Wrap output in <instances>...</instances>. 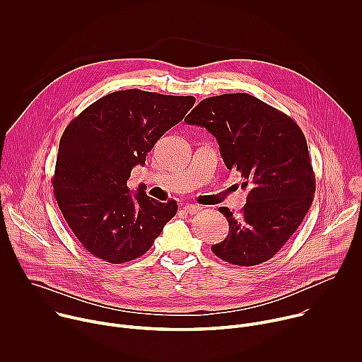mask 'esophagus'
<instances>
[{"label":"esophagus","mask_w":362,"mask_h":362,"mask_svg":"<svg viewBox=\"0 0 362 362\" xmlns=\"http://www.w3.org/2000/svg\"><path fill=\"white\" fill-rule=\"evenodd\" d=\"M200 211H202V208H200V206H197V204H186L185 208H183V212L187 214V215H196Z\"/></svg>","instance_id":"obj_1"}]
</instances>
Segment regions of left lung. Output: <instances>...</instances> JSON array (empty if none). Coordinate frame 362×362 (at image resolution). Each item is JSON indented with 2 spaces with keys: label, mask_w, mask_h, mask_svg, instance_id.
<instances>
[{
  "label": "left lung",
  "mask_w": 362,
  "mask_h": 362,
  "mask_svg": "<svg viewBox=\"0 0 362 362\" xmlns=\"http://www.w3.org/2000/svg\"><path fill=\"white\" fill-rule=\"evenodd\" d=\"M209 130L229 170L247 189L243 209L229 222L225 240L212 245L222 261L253 267L269 261L286 243L311 208L315 175L306 139L285 113L246 93L202 100L185 119Z\"/></svg>",
  "instance_id": "obj_1"
}]
</instances>
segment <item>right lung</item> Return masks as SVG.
<instances>
[{
    "label": "right lung",
    "instance_id": "obj_1",
    "mask_svg": "<svg viewBox=\"0 0 362 362\" xmlns=\"http://www.w3.org/2000/svg\"><path fill=\"white\" fill-rule=\"evenodd\" d=\"M193 95L137 88L110 93L66 127L53 176L59 208L78 242L93 256L123 264L146 253L177 203L130 194L132 169L193 107Z\"/></svg>",
    "mask_w": 362,
    "mask_h": 362
}]
</instances>
